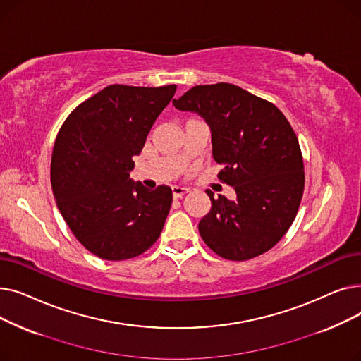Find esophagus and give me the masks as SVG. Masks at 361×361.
I'll use <instances>...</instances> for the list:
<instances>
[{
	"mask_svg": "<svg viewBox=\"0 0 361 361\" xmlns=\"http://www.w3.org/2000/svg\"><path fill=\"white\" fill-rule=\"evenodd\" d=\"M171 190H173L174 199H180V197H183L185 193H188V188L180 187V185H173V187H171Z\"/></svg>",
	"mask_w": 361,
	"mask_h": 361,
	"instance_id": "esophagus-1",
	"label": "esophagus"
}]
</instances>
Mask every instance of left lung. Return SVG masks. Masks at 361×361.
I'll return each instance as SVG.
<instances>
[{"instance_id":"left-lung-1","label":"left lung","mask_w":361,"mask_h":361,"mask_svg":"<svg viewBox=\"0 0 361 361\" xmlns=\"http://www.w3.org/2000/svg\"><path fill=\"white\" fill-rule=\"evenodd\" d=\"M195 111L212 131L221 183L237 200L211 199L199 222L207 247L226 260H249L271 250L291 226L305 190V164L295 133L269 101L231 83L199 85L173 101Z\"/></svg>"}]
</instances>
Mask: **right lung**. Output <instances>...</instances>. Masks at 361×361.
<instances>
[{"instance_id": "1", "label": "right lung", "mask_w": 361, "mask_h": 361, "mask_svg": "<svg viewBox=\"0 0 361 361\" xmlns=\"http://www.w3.org/2000/svg\"><path fill=\"white\" fill-rule=\"evenodd\" d=\"M177 86L111 85L75 106L56 135L51 185L79 243L105 260H127L159 238L173 192L130 180L133 157Z\"/></svg>"}]
</instances>
